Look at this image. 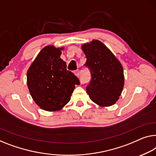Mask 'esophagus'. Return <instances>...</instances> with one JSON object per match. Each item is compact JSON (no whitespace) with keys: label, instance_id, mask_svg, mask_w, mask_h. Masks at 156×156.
<instances>
[{"label":"esophagus","instance_id":"obj_1","mask_svg":"<svg viewBox=\"0 0 156 156\" xmlns=\"http://www.w3.org/2000/svg\"><path fill=\"white\" fill-rule=\"evenodd\" d=\"M74 73H75V75L77 76V77H79V70H76L74 72Z\"/></svg>","mask_w":156,"mask_h":156}]
</instances>
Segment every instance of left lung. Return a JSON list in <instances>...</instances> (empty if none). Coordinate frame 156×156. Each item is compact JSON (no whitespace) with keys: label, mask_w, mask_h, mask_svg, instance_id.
<instances>
[{"label":"left lung","mask_w":156,"mask_h":156,"mask_svg":"<svg viewBox=\"0 0 156 156\" xmlns=\"http://www.w3.org/2000/svg\"><path fill=\"white\" fill-rule=\"evenodd\" d=\"M85 66L91 73V80L86 87L91 100L101 107L110 106L121 94L125 78L122 66L111 51L98 40L83 44Z\"/></svg>","instance_id":"obj_1"}]
</instances>
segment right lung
Masks as SVG:
<instances>
[{"instance_id": "obj_1", "label": "right lung", "mask_w": 156, "mask_h": 156, "mask_svg": "<svg viewBox=\"0 0 156 156\" xmlns=\"http://www.w3.org/2000/svg\"><path fill=\"white\" fill-rule=\"evenodd\" d=\"M64 48L45 46L27 71V86L32 98L41 108L59 111L70 101L78 78L66 70L60 55Z\"/></svg>"}]
</instances>
